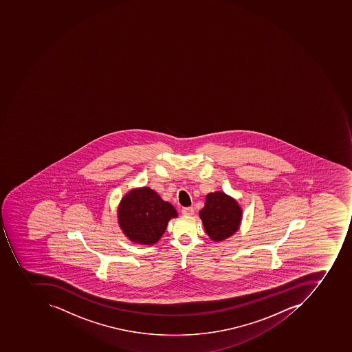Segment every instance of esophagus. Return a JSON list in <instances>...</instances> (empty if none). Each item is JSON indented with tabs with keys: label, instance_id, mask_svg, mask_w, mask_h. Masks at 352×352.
<instances>
[{
	"label": "esophagus",
	"instance_id": "1",
	"mask_svg": "<svg viewBox=\"0 0 352 352\" xmlns=\"http://www.w3.org/2000/svg\"><path fill=\"white\" fill-rule=\"evenodd\" d=\"M182 213L185 216H192V214H194V208L192 207H184V208H182Z\"/></svg>",
	"mask_w": 352,
	"mask_h": 352
}]
</instances>
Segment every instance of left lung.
I'll return each mask as SVG.
<instances>
[{"mask_svg": "<svg viewBox=\"0 0 352 352\" xmlns=\"http://www.w3.org/2000/svg\"><path fill=\"white\" fill-rule=\"evenodd\" d=\"M206 233L212 241H221L239 230L241 210L236 200L222 192H210L199 211Z\"/></svg>", "mask_w": 352, "mask_h": 352, "instance_id": "1", "label": "left lung"}]
</instances>
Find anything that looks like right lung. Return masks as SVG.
Wrapping results in <instances>:
<instances>
[{"label": "right lung", "instance_id": "right-lung-1", "mask_svg": "<svg viewBox=\"0 0 352 352\" xmlns=\"http://www.w3.org/2000/svg\"><path fill=\"white\" fill-rule=\"evenodd\" d=\"M177 216L175 207L148 188L132 190L121 200L119 224L129 239L143 245L160 241L168 221Z\"/></svg>", "mask_w": 352, "mask_h": 352}]
</instances>
